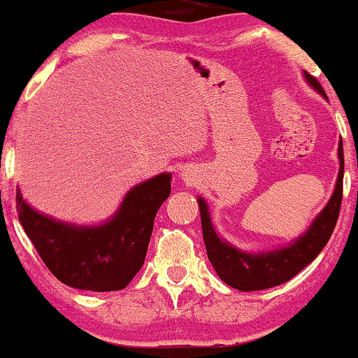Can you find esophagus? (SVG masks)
Wrapping results in <instances>:
<instances>
[{"label":"esophagus","instance_id":"34e87169","mask_svg":"<svg viewBox=\"0 0 358 358\" xmlns=\"http://www.w3.org/2000/svg\"><path fill=\"white\" fill-rule=\"evenodd\" d=\"M182 178H184V180H187V182H189V180H192V178H190V174L185 173V171L182 173Z\"/></svg>","mask_w":358,"mask_h":358}]
</instances>
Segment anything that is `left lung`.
I'll use <instances>...</instances> for the list:
<instances>
[{"mask_svg":"<svg viewBox=\"0 0 358 358\" xmlns=\"http://www.w3.org/2000/svg\"><path fill=\"white\" fill-rule=\"evenodd\" d=\"M305 78L315 90L326 97V92L320 81L310 73L305 71ZM339 174L334 194L322 212L313 220L311 227L295 239L287 248L268 252H244L224 241L213 229L210 220L207 202L199 197L200 218H202L203 241L207 248L208 261L212 262L218 277L229 287L241 292L266 290L285 283L301 272L308 264L315 261L317 254L322 251L334 231L342 202V180H344V150L342 140H339Z\"/></svg>","mask_w":358,"mask_h":358,"instance_id":"8db88e82","label":"left lung"}]
</instances>
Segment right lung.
<instances>
[{"instance_id": "1", "label": "right lung", "mask_w": 358, "mask_h": 358, "mask_svg": "<svg viewBox=\"0 0 358 358\" xmlns=\"http://www.w3.org/2000/svg\"><path fill=\"white\" fill-rule=\"evenodd\" d=\"M171 194V174L135 185L119 212L99 227H76L42 215L16 194L24 231L53 275L91 292L125 288L143 267L158 210Z\"/></svg>"}]
</instances>
